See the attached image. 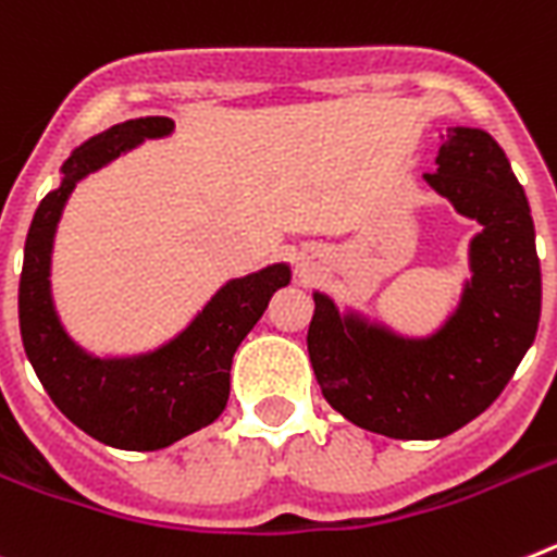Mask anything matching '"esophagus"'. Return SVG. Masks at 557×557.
Listing matches in <instances>:
<instances>
[{
    "mask_svg": "<svg viewBox=\"0 0 557 557\" xmlns=\"http://www.w3.org/2000/svg\"><path fill=\"white\" fill-rule=\"evenodd\" d=\"M302 271H306V269H302Z\"/></svg>",
    "mask_w": 557,
    "mask_h": 557,
    "instance_id": "obj_1",
    "label": "esophagus"
}]
</instances>
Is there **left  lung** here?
<instances>
[{
	"instance_id": "left-lung-1",
	"label": "left lung",
	"mask_w": 557,
	"mask_h": 557,
	"mask_svg": "<svg viewBox=\"0 0 557 557\" xmlns=\"http://www.w3.org/2000/svg\"><path fill=\"white\" fill-rule=\"evenodd\" d=\"M465 218L470 240L461 300L430 336H401L314 292L308 357L331 408L391 438H442L498 399L541 320V263L524 186L484 129L450 127L424 175Z\"/></svg>"
}]
</instances>
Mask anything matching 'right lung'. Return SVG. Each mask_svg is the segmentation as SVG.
Segmentation results:
<instances>
[{
	"instance_id": "1",
	"label": "right lung",
	"mask_w": 557,
	"mask_h": 557,
	"mask_svg": "<svg viewBox=\"0 0 557 557\" xmlns=\"http://www.w3.org/2000/svg\"><path fill=\"white\" fill-rule=\"evenodd\" d=\"M172 129L170 119L149 115L115 124L73 149L59 189L48 191L33 214L18 280V329L33 371L70 422L119 450H161L212 424L228 401L237 345L263 317L271 294L292 280L286 263L228 280L175 339L149 354L96 357L70 339L50 294L53 237L70 191L90 172Z\"/></svg>"
}]
</instances>
